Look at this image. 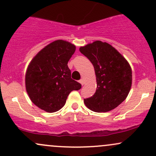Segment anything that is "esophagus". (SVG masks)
I'll return each mask as SVG.
<instances>
[{"label":"esophagus","instance_id":"1","mask_svg":"<svg viewBox=\"0 0 156 156\" xmlns=\"http://www.w3.org/2000/svg\"><path fill=\"white\" fill-rule=\"evenodd\" d=\"M79 82H80V83L81 84L82 86H83V84H84V80H83V79H80V80H79Z\"/></svg>","mask_w":156,"mask_h":156}]
</instances>
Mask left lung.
<instances>
[{
    "label": "left lung",
    "instance_id": "obj_1",
    "mask_svg": "<svg viewBox=\"0 0 156 156\" xmlns=\"http://www.w3.org/2000/svg\"><path fill=\"white\" fill-rule=\"evenodd\" d=\"M79 51L94 68L97 89L94 95L84 99L87 108L95 112H107L126 99L132 84V71L126 59L107 42L95 41Z\"/></svg>",
    "mask_w": 156,
    "mask_h": 156
}]
</instances>
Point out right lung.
<instances>
[{"instance_id":"obj_1","label":"right lung","mask_w":156,"mask_h":156,"mask_svg":"<svg viewBox=\"0 0 156 156\" xmlns=\"http://www.w3.org/2000/svg\"><path fill=\"white\" fill-rule=\"evenodd\" d=\"M76 46L64 40L48 44L35 55L26 74V88L31 101L49 113L60 110L69 94L81 85L71 78L67 66Z\"/></svg>"}]
</instances>
